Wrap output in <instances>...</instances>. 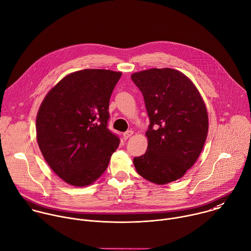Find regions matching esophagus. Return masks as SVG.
Returning <instances> with one entry per match:
<instances>
[{"label": "esophagus", "instance_id": "1", "mask_svg": "<svg viewBox=\"0 0 251 251\" xmlns=\"http://www.w3.org/2000/svg\"><path fill=\"white\" fill-rule=\"evenodd\" d=\"M132 135H133V131H132V130H128V131H126L125 133H123V137H124L125 140L129 139Z\"/></svg>", "mask_w": 251, "mask_h": 251}]
</instances>
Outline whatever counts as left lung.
I'll return each mask as SVG.
<instances>
[{
    "label": "left lung",
    "mask_w": 251,
    "mask_h": 251,
    "mask_svg": "<svg viewBox=\"0 0 251 251\" xmlns=\"http://www.w3.org/2000/svg\"><path fill=\"white\" fill-rule=\"evenodd\" d=\"M142 92L150 125L148 148L134 157L137 173L155 184L181 178L200 155L208 113L194 83L179 71L150 69L131 75Z\"/></svg>",
    "instance_id": "obj_1"
}]
</instances>
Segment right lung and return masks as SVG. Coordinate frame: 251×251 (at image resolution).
<instances>
[{
	"mask_svg": "<svg viewBox=\"0 0 251 251\" xmlns=\"http://www.w3.org/2000/svg\"><path fill=\"white\" fill-rule=\"evenodd\" d=\"M120 72L86 69L62 78L36 117L39 149L65 182L87 186L107 169L120 139L108 128L109 100Z\"/></svg>",
	"mask_w": 251,
	"mask_h": 251,
	"instance_id": "add662e5",
	"label": "right lung"
}]
</instances>
